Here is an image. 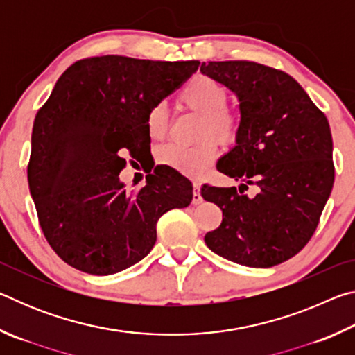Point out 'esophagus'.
Listing matches in <instances>:
<instances>
[{
    "mask_svg": "<svg viewBox=\"0 0 355 355\" xmlns=\"http://www.w3.org/2000/svg\"><path fill=\"white\" fill-rule=\"evenodd\" d=\"M202 202L203 197L200 196V184L194 182L192 183V203H194V205H200Z\"/></svg>",
    "mask_w": 355,
    "mask_h": 355,
    "instance_id": "esophagus-1",
    "label": "esophagus"
}]
</instances>
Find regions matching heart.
Returning <instances> with one entry per match:
<instances>
[{
    "instance_id": "1",
    "label": "heart",
    "mask_w": 355,
    "mask_h": 355,
    "mask_svg": "<svg viewBox=\"0 0 355 355\" xmlns=\"http://www.w3.org/2000/svg\"><path fill=\"white\" fill-rule=\"evenodd\" d=\"M180 103L202 116L199 136L214 137L222 144L235 142L239 131V119L228 110L227 89L219 81L208 75H196L189 78L178 95ZM146 128L152 139H163L167 133V110L163 103L155 105L148 111ZM218 156V147L211 139H203L194 146L183 147L167 144L158 148L156 159L159 164L169 166L188 177H202Z\"/></svg>"
}]
</instances>
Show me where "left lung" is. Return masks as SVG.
<instances>
[{
    "label": "left lung",
    "instance_id": "8db88e82",
    "mask_svg": "<svg viewBox=\"0 0 355 355\" xmlns=\"http://www.w3.org/2000/svg\"><path fill=\"white\" fill-rule=\"evenodd\" d=\"M203 75L236 95V146L218 171L239 191L203 184L202 197L222 209L205 235L214 254L250 268H271L304 249L332 192V135L324 114L285 71L250 61L202 62ZM255 185L257 194H243Z\"/></svg>",
    "mask_w": 355,
    "mask_h": 355
}]
</instances>
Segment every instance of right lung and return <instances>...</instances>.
<instances>
[{
	"instance_id": "1",
	"label": "right lung",
	"mask_w": 355,
	"mask_h": 355,
	"mask_svg": "<svg viewBox=\"0 0 355 355\" xmlns=\"http://www.w3.org/2000/svg\"><path fill=\"white\" fill-rule=\"evenodd\" d=\"M97 56L71 64L34 119L28 183L51 249L78 271L110 275L153 249L156 222L192 200V184L156 166L146 186L125 189L123 155L150 150L148 111L199 69Z\"/></svg>"
}]
</instances>
